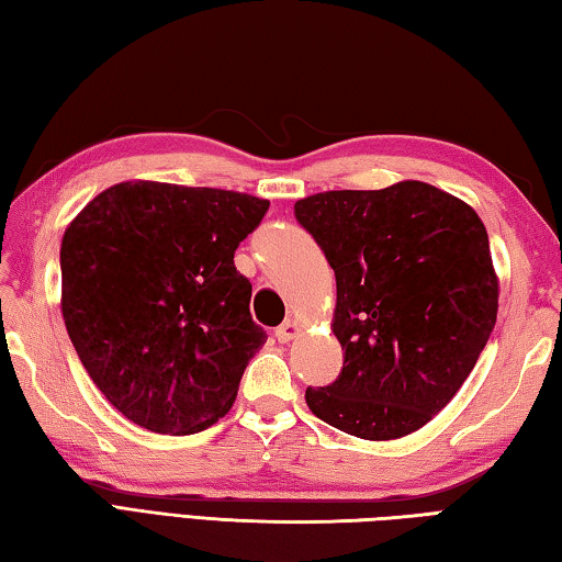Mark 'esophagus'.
I'll return each instance as SVG.
<instances>
[{
	"mask_svg": "<svg viewBox=\"0 0 562 562\" xmlns=\"http://www.w3.org/2000/svg\"><path fill=\"white\" fill-rule=\"evenodd\" d=\"M296 331H300V328H296V324L292 322V318H288V322L274 328V338H278L280 344H288V340H292L296 336Z\"/></svg>",
	"mask_w": 562,
	"mask_h": 562,
	"instance_id": "1",
	"label": "esophagus"
}]
</instances>
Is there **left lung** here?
I'll return each mask as SVG.
<instances>
[{
	"label": "left lung",
	"mask_w": 562,
	"mask_h": 562,
	"mask_svg": "<svg viewBox=\"0 0 562 562\" xmlns=\"http://www.w3.org/2000/svg\"><path fill=\"white\" fill-rule=\"evenodd\" d=\"M336 272L334 334L344 370L306 404L338 431L392 441L456 397L497 322L485 224L416 180L294 204Z\"/></svg>",
	"instance_id": "left-lung-1"
}]
</instances>
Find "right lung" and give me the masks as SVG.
<instances>
[{
	"mask_svg": "<svg viewBox=\"0 0 562 562\" xmlns=\"http://www.w3.org/2000/svg\"><path fill=\"white\" fill-rule=\"evenodd\" d=\"M268 206L240 192L138 180L109 187L65 231V328L128 422L187 436L231 409L268 338L234 252Z\"/></svg>",
	"mask_w": 562,
	"mask_h": 562,
	"instance_id": "right-lung-1",
	"label": "right lung"
}]
</instances>
